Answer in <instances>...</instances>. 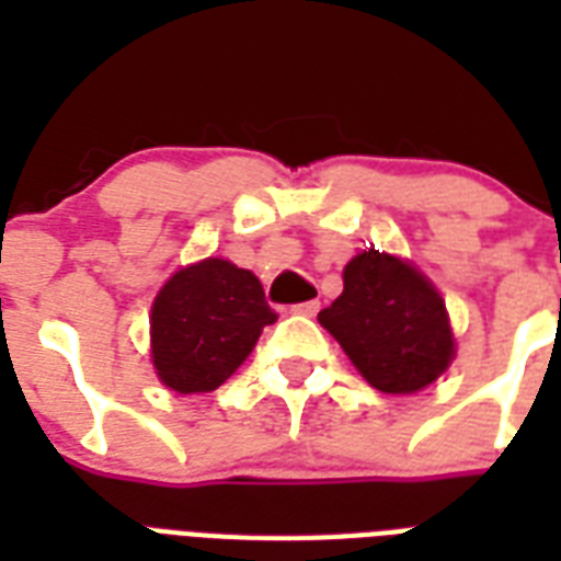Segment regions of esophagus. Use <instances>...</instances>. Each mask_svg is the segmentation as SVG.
<instances>
[{"label": "esophagus", "mask_w": 561, "mask_h": 561, "mask_svg": "<svg viewBox=\"0 0 561 561\" xmlns=\"http://www.w3.org/2000/svg\"><path fill=\"white\" fill-rule=\"evenodd\" d=\"M317 311H320V302H317V299H308V302H297V306H290V314L314 317Z\"/></svg>", "instance_id": "esophagus-1"}]
</instances>
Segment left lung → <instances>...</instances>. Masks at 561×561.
<instances>
[{"mask_svg": "<svg viewBox=\"0 0 561 561\" xmlns=\"http://www.w3.org/2000/svg\"><path fill=\"white\" fill-rule=\"evenodd\" d=\"M320 325L381 392H416L454 360L445 302L427 276L390 253L364 250L343 267V294Z\"/></svg>", "mask_w": 561, "mask_h": 561, "instance_id": "8db88e82", "label": "left lung"}]
</instances>
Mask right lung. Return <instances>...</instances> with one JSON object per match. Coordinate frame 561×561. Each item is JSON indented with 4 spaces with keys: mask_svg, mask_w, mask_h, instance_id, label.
<instances>
[{
    "mask_svg": "<svg viewBox=\"0 0 561 561\" xmlns=\"http://www.w3.org/2000/svg\"><path fill=\"white\" fill-rule=\"evenodd\" d=\"M271 323L276 311L253 273L227 259L188 264L153 299V369L174 392L218 390Z\"/></svg>",
    "mask_w": 561,
    "mask_h": 561,
    "instance_id": "right-lung-1",
    "label": "right lung"
}]
</instances>
